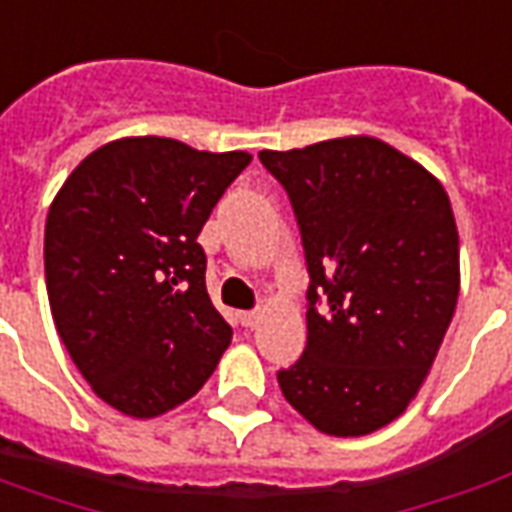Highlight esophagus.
Segmentation results:
<instances>
[{"label":"esophagus","instance_id":"1","mask_svg":"<svg viewBox=\"0 0 512 512\" xmlns=\"http://www.w3.org/2000/svg\"><path fill=\"white\" fill-rule=\"evenodd\" d=\"M238 321H241V326H246V329H252V326H257V321H260V312H238Z\"/></svg>","mask_w":512,"mask_h":512}]
</instances>
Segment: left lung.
<instances>
[{"label": "left lung", "mask_w": 512, "mask_h": 512, "mask_svg": "<svg viewBox=\"0 0 512 512\" xmlns=\"http://www.w3.org/2000/svg\"><path fill=\"white\" fill-rule=\"evenodd\" d=\"M299 219L307 348L279 389L326 436H367L417 397L450 329L461 249L436 175L376 136L260 150ZM326 298L330 310L314 304Z\"/></svg>", "instance_id": "8db88e82"}]
</instances>
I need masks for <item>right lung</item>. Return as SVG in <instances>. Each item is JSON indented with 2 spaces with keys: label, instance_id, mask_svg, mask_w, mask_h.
<instances>
[{
  "label": "right lung",
  "instance_id": "obj_1",
  "mask_svg": "<svg viewBox=\"0 0 512 512\" xmlns=\"http://www.w3.org/2000/svg\"><path fill=\"white\" fill-rule=\"evenodd\" d=\"M249 161L244 150L123 136L84 158L51 202V318L95 395L126 417L186 403L233 340L205 290L197 235Z\"/></svg>",
  "mask_w": 512,
  "mask_h": 512
}]
</instances>
